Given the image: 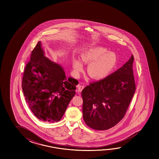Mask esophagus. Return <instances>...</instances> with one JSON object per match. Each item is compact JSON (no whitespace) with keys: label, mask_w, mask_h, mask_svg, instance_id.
Returning <instances> with one entry per match:
<instances>
[{"label":"esophagus","mask_w":159,"mask_h":159,"mask_svg":"<svg viewBox=\"0 0 159 159\" xmlns=\"http://www.w3.org/2000/svg\"><path fill=\"white\" fill-rule=\"evenodd\" d=\"M84 86H82V85H80V84H78L77 85V89H78V91L79 92H81L82 90L84 89Z\"/></svg>","instance_id":"1"}]
</instances>
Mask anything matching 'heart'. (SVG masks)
<instances>
[{
  "instance_id": "heart-1",
  "label": "heart",
  "mask_w": 159,
  "mask_h": 159,
  "mask_svg": "<svg viewBox=\"0 0 159 159\" xmlns=\"http://www.w3.org/2000/svg\"><path fill=\"white\" fill-rule=\"evenodd\" d=\"M81 61L87 66V73L91 78L100 80L107 77L116 66L117 57L112 52L102 46H96L86 49L81 54ZM81 61L75 59L73 66L76 75L83 71L84 66Z\"/></svg>"
}]
</instances>
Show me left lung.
<instances>
[{"mask_svg": "<svg viewBox=\"0 0 159 159\" xmlns=\"http://www.w3.org/2000/svg\"><path fill=\"white\" fill-rule=\"evenodd\" d=\"M133 61L132 55L115 72L82 90L83 118L89 127L107 130L124 117L136 90Z\"/></svg>", "mask_w": 159, "mask_h": 159, "instance_id": "8db88e82", "label": "left lung"}]
</instances>
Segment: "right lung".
I'll list each match as a JSON object with an SVG mask.
<instances>
[{
    "label": "right lung",
    "instance_id": "add662e5",
    "mask_svg": "<svg viewBox=\"0 0 159 159\" xmlns=\"http://www.w3.org/2000/svg\"><path fill=\"white\" fill-rule=\"evenodd\" d=\"M78 84L75 79L66 78L61 65L46 57L39 41L25 67L22 84L26 102L34 115L41 121H59Z\"/></svg>",
    "mask_w": 159,
    "mask_h": 159
}]
</instances>
